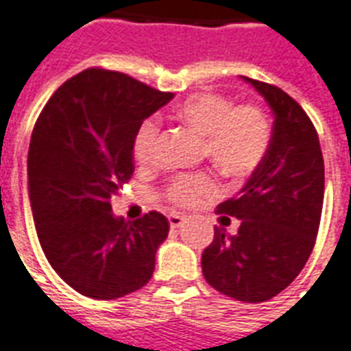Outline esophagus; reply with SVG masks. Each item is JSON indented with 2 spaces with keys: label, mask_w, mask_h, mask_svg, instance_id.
I'll return each mask as SVG.
<instances>
[{
  "label": "esophagus",
  "mask_w": 351,
  "mask_h": 351,
  "mask_svg": "<svg viewBox=\"0 0 351 351\" xmlns=\"http://www.w3.org/2000/svg\"><path fill=\"white\" fill-rule=\"evenodd\" d=\"M167 220H169V225H171V229H178L182 223H184V216L180 215H176V213H173V215L167 216Z\"/></svg>",
  "instance_id": "34e87169"
}]
</instances>
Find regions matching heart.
I'll use <instances>...</instances> for the list:
<instances>
[{"label": "heart", "mask_w": 351, "mask_h": 351, "mask_svg": "<svg viewBox=\"0 0 351 351\" xmlns=\"http://www.w3.org/2000/svg\"><path fill=\"white\" fill-rule=\"evenodd\" d=\"M175 115L205 136L204 153L229 178L243 180L254 175L269 155L272 130L269 117L254 104H240L220 93H198L175 108ZM158 122L146 119L136 130L133 155L138 164L155 160ZM216 193L209 175L178 176L167 187V196L178 205H191Z\"/></svg>", "instance_id": "obj_1"}]
</instances>
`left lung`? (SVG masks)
<instances>
[{"mask_svg": "<svg viewBox=\"0 0 351 351\" xmlns=\"http://www.w3.org/2000/svg\"><path fill=\"white\" fill-rule=\"evenodd\" d=\"M274 113L269 155L236 198L218 205L236 234L215 227L202 254L205 281L243 303H263L289 287L308 261L324 198V162L314 124L281 88L243 77Z\"/></svg>", "mask_w": 351, "mask_h": 351, "instance_id": "1", "label": "left lung"}]
</instances>
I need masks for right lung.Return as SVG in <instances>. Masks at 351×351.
I'll return each mask as SVG.
<instances>
[{
  "instance_id": "right-lung-1",
  "label": "right lung",
  "mask_w": 351,
  "mask_h": 351,
  "mask_svg": "<svg viewBox=\"0 0 351 351\" xmlns=\"http://www.w3.org/2000/svg\"><path fill=\"white\" fill-rule=\"evenodd\" d=\"M173 97L126 73L90 68L57 88L37 119L28 147L37 238L79 294L117 299L153 276L169 221L156 210L126 221L110 202L135 171L136 130Z\"/></svg>"
}]
</instances>
